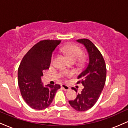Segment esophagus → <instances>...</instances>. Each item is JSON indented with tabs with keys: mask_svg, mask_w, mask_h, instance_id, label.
I'll list each match as a JSON object with an SVG mask.
<instances>
[{
	"mask_svg": "<svg viewBox=\"0 0 128 128\" xmlns=\"http://www.w3.org/2000/svg\"><path fill=\"white\" fill-rule=\"evenodd\" d=\"M61 88H62V90H64L66 91V92H67V91H68L70 90V88L68 86H66V85L62 84V85H61Z\"/></svg>",
	"mask_w": 128,
	"mask_h": 128,
	"instance_id": "1",
	"label": "esophagus"
}]
</instances>
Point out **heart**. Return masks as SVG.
<instances>
[{
	"mask_svg": "<svg viewBox=\"0 0 128 128\" xmlns=\"http://www.w3.org/2000/svg\"><path fill=\"white\" fill-rule=\"evenodd\" d=\"M61 51L64 55L67 56V57L71 60L72 62H75L78 61L80 63H82L84 61V58L82 56V50L80 49L78 46L76 44H67L62 46L61 48ZM54 59V56L52 57V61ZM72 74V73H63L62 76L68 75L70 76Z\"/></svg>",
	"mask_w": 128,
	"mask_h": 128,
	"instance_id": "1",
	"label": "heart"
}]
</instances>
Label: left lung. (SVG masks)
<instances>
[{
    "instance_id": "obj_1",
    "label": "left lung",
    "mask_w": 128,
    "mask_h": 128,
    "mask_svg": "<svg viewBox=\"0 0 128 128\" xmlns=\"http://www.w3.org/2000/svg\"><path fill=\"white\" fill-rule=\"evenodd\" d=\"M77 42L84 46L89 56V63L86 68L78 77L84 86L82 91L76 99L69 100L72 107L78 111L90 109L96 104L105 84L106 68L105 60L98 48L88 39H79ZM77 92V90L72 87Z\"/></svg>"
}]
</instances>
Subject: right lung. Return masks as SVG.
Here are the masks:
<instances>
[{"instance_id": "add662e5", "label": "right lung", "mask_w": 128, "mask_h": 128, "mask_svg": "<svg viewBox=\"0 0 128 128\" xmlns=\"http://www.w3.org/2000/svg\"><path fill=\"white\" fill-rule=\"evenodd\" d=\"M60 40H42L26 53L18 68V84L23 99L30 108L44 110L52 102L60 85L43 86V70L49 69L53 51Z\"/></svg>"}]
</instances>
